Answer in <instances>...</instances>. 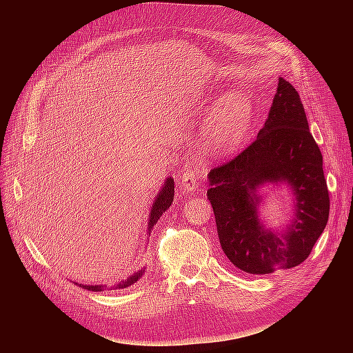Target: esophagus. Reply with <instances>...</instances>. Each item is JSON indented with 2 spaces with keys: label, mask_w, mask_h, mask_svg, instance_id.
<instances>
[{
  "label": "esophagus",
  "mask_w": 353,
  "mask_h": 353,
  "mask_svg": "<svg viewBox=\"0 0 353 353\" xmlns=\"http://www.w3.org/2000/svg\"><path fill=\"white\" fill-rule=\"evenodd\" d=\"M200 174L197 172V169H187L183 172L179 178V184L183 187L184 191L190 193V191H196L200 183Z\"/></svg>",
  "instance_id": "1"
}]
</instances>
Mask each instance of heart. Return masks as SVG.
Listing matches in <instances>:
<instances>
[{
    "label": "heart",
    "instance_id": "1",
    "mask_svg": "<svg viewBox=\"0 0 353 353\" xmlns=\"http://www.w3.org/2000/svg\"><path fill=\"white\" fill-rule=\"evenodd\" d=\"M250 113V103L244 94L232 91L223 95L208 117L205 131L208 144L216 150L236 147L249 130Z\"/></svg>",
    "mask_w": 353,
    "mask_h": 353
}]
</instances>
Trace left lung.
<instances>
[{
  "label": "left lung",
  "instance_id": "8db88e82",
  "mask_svg": "<svg viewBox=\"0 0 353 353\" xmlns=\"http://www.w3.org/2000/svg\"><path fill=\"white\" fill-rule=\"evenodd\" d=\"M208 178L222 250L248 274L294 268L327 225L323 154L309 132L301 97L283 78L258 138L237 157L212 169ZM270 183H285L294 194V218L283 232L266 229L259 218V190Z\"/></svg>",
  "mask_w": 353,
  "mask_h": 353
}]
</instances>
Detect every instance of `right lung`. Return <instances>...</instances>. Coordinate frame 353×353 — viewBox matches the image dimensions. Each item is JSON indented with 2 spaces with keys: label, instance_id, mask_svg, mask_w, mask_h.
Instances as JSON below:
<instances>
[{
  "label": "right lung",
  "instance_id": "obj_1",
  "mask_svg": "<svg viewBox=\"0 0 353 353\" xmlns=\"http://www.w3.org/2000/svg\"><path fill=\"white\" fill-rule=\"evenodd\" d=\"M174 185H175L174 184V178H166L163 187L159 190V193H157V196H156V199L153 201V205H152V210H150V213H148V215H150V216H148V225H147V234H148V236H150V234H152V230L156 225V222L160 219V216L163 215V212L168 210L170 208V205H172L174 193H175ZM144 271H145V268L134 272L132 275L128 276L126 280L114 284L113 287H108V285H90V284H79V283H74V284H78L79 287L85 288V290H90V292H105V290H112V288H114V290H117V288H119V290H121V288L130 287V285H132L134 283H137L138 280H140L141 276L144 275Z\"/></svg>",
  "mask_w": 353,
  "mask_h": 353
}]
</instances>
